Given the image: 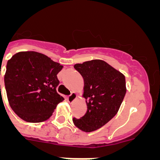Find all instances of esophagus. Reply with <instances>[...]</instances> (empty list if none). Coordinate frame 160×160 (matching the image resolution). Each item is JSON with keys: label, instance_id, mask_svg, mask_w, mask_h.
Here are the masks:
<instances>
[{"label": "esophagus", "instance_id": "esophagus-1", "mask_svg": "<svg viewBox=\"0 0 160 160\" xmlns=\"http://www.w3.org/2000/svg\"><path fill=\"white\" fill-rule=\"evenodd\" d=\"M76 98H77V94H76V93H74V92H72L70 95L68 96L67 100H68V102H69L72 103L73 101H74V100L76 99Z\"/></svg>", "mask_w": 160, "mask_h": 160}]
</instances>
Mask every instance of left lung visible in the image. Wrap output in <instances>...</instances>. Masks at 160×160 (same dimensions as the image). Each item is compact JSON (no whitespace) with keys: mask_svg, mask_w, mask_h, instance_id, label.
Returning <instances> with one entry per match:
<instances>
[{"mask_svg":"<svg viewBox=\"0 0 160 160\" xmlns=\"http://www.w3.org/2000/svg\"><path fill=\"white\" fill-rule=\"evenodd\" d=\"M73 67L84 80L82 96L87 106L84 116L73 118V124L81 131L92 132L107 124L119 110L127 92L125 76L99 59Z\"/></svg>","mask_w":160,"mask_h":160,"instance_id":"8db88e82","label":"left lung"}]
</instances>
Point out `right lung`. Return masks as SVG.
Instances as JSON below:
<instances>
[{
	"label": "right lung",
	"mask_w": 160,
	"mask_h": 160,
	"mask_svg": "<svg viewBox=\"0 0 160 160\" xmlns=\"http://www.w3.org/2000/svg\"><path fill=\"white\" fill-rule=\"evenodd\" d=\"M63 68L46 55L19 52L8 61L5 86L8 103L17 115L28 122L49 118L64 98L58 94L57 74Z\"/></svg>",
	"instance_id": "1"
}]
</instances>
